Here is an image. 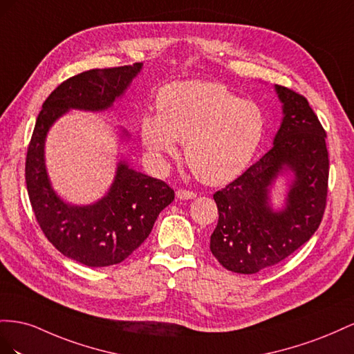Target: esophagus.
Instances as JSON below:
<instances>
[{
    "label": "esophagus",
    "instance_id": "obj_1",
    "mask_svg": "<svg viewBox=\"0 0 354 354\" xmlns=\"http://www.w3.org/2000/svg\"><path fill=\"white\" fill-rule=\"evenodd\" d=\"M176 197L179 200H191V198H196V193H193V191H188V189H178Z\"/></svg>",
    "mask_w": 354,
    "mask_h": 354
}]
</instances>
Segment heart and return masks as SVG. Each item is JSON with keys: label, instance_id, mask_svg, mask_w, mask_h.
Returning a JSON list of instances; mask_svg holds the SVG:
<instances>
[{"label": "heart", "instance_id": "b5f03b06", "mask_svg": "<svg viewBox=\"0 0 354 354\" xmlns=\"http://www.w3.org/2000/svg\"><path fill=\"white\" fill-rule=\"evenodd\" d=\"M140 139L158 166L184 142L187 165L207 185L236 179L249 166L266 130L261 108L219 83L179 82L160 90L157 114L140 118Z\"/></svg>", "mask_w": 354, "mask_h": 354}]
</instances>
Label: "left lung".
<instances>
[{"instance_id": "1", "label": "left lung", "mask_w": 354, "mask_h": 354, "mask_svg": "<svg viewBox=\"0 0 354 354\" xmlns=\"http://www.w3.org/2000/svg\"><path fill=\"white\" fill-rule=\"evenodd\" d=\"M274 90L283 118L271 149L214 194L219 219L210 250L222 267L240 274H255L294 254L315 234L326 206V132L304 96L277 84ZM280 177L287 189L276 209L270 198Z\"/></svg>"}]
</instances>
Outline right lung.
Instances as JSON below:
<instances>
[{"mask_svg": "<svg viewBox=\"0 0 354 354\" xmlns=\"http://www.w3.org/2000/svg\"><path fill=\"white\" fill-rule=\"evenodd\" d=\"M144 64L90 69L57 86L37 117L26 156V188L43 233L60 254L87 267L124 261L144 243L158 214L175 198L166 183L130 167L120 157L106 194L90 205H73L60 197L46 167L50 127L71 109L104 113L123 97ZM130 135L120 127V142Z\"/></svg>", "mask_w": 354, "mask_h": 354, "instance_id": "right-lung-1", "label": "right lung"}]
</instances>
